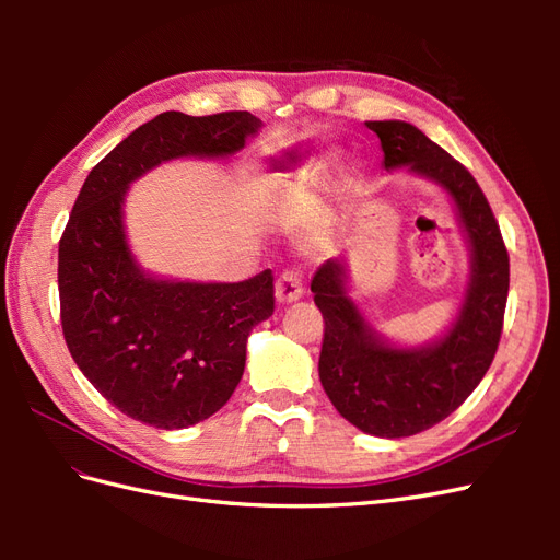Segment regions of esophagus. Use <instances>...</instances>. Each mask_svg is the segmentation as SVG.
<instances>
[{
  "mask_svg": "<svg viewBox=\"0 0 560 560\" xmlns=\"http://www.w3.org/2000/svg\"><path fill=\"white\" fill-rule=\"evenodd\" d=\"M303 296V287H301V280L296 273H292V270H287V273H282L276 282V301L278 303H294Z\"/></svg>",
  "mask_w": 560,
  "mask_h": 560,
  "instance_id": "esophagus-1",
  "label": "esophagus"
}]
</instances>
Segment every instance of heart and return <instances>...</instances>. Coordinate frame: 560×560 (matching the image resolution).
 Instances as JSON below:
<instances>
[{"label":"heart","instance_id":"b5f03b06","mask_svg":"<svg viewBox=\"0 0 560 560\" xmlns=\"http://www.w3.org/2000/svg\"><path fill=\"white\" fill-rule=\"evenodd\" d=\"M336 163L334 151H322L311 159L303 161L294 171L276 173L266 182V198L270 206L280 210L296 208L301 202H306L315 186L327 177L331 165Z\"/></svg>","mask_w":560,"mask_h":560}]
</instances>
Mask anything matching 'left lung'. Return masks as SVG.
<instances>
[{
    "mask_svg": "<svg viewBox=\"0 0 560 560\" xmlns=\"http://www.w3.org/2000/svg\"><path fill=\"white\" fill-rule=\"evenodd\" d=\"M387 173L430 179L453 202L469 249V278L451 325L422 346L383 336L350 292L346 257L329 259L311 282L325 317L319 381L354 428L383 439L411 436L448 418L495 358L510 292V257L483 191L465 167L406 121H369Z\"/></svg>",
    "mask_w": 560,
    "mask_h": 560,
    "instance_id": "obj_1",
    "label": "left lung"
}]
</instances>
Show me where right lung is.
I'll list each match as a JSON object with an SVG mask.
<instances>
[{
  "label": "right lung",
  "mask_w": 560,
  "mask_h": 560,
  "mask_svg": "<svg viewBox=\"0 0 560 560\" xmlns=\"http://www.w3.org/2000/svg\"><path fill=\"white\" fill-rule=\"evenodd\" d=\"M249 112H163L83 182L58 249L60 319L81 374L118 411L159 430L210 418L245 371L247 336L273 315V276L194 282L149 273L126 233L132 182L177 159H229L261 130Z\"/></svg>",
  "instance_id": "obj_1"
}]
</instances>
